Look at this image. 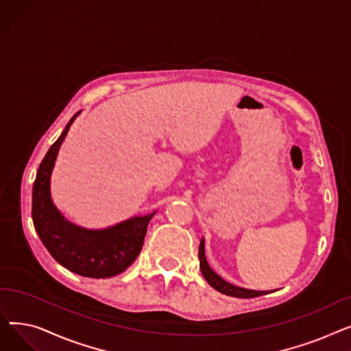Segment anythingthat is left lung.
Masks as SVG:
<instances>
[{
  "mask_svg": "<svg viewBox=\"0 0 351 351\" xmlns=\"http://www.w3.org/2000/svg\"><path fill=\"white\" fill-rule=\"evenodd\" d=\"M199 261H200V270L204 278L206 279V282L216 289L217 291L228 294V296H233V298H241V299H250V298H257V296H263V294L269 293V291H257V290H247V289H242L233 286L228 282H225L220 276H217L208 265L206 257H205V242L200 241L199 245Z\"/></svg>",
  "mask_w": 351,
  "mask_h": 351,
  "instance_id": "1",
  "label": "left lung"
}]
</instances>
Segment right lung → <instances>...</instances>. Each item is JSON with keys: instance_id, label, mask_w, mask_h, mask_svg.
<instances>
[{"instance_id": "1", "label": "right lung", "mask_w": 351, "mask_h": 351, "mask_svg": "<svg viewBox=\"0 0 351 351\" xmlns=\"http://www.w3.org/2000/svg\"><path fill=\"white\" fill-rule=\"evenodd\" d=\"M80 114V112H78ZM52 143L43 159L32 186V222L47 250L60 265L85 278H112L131 266L141 253L146 228L155 213L132 217L104 230H86L72 225L53 206L49 178L68 129Z\"/></svg>"}]
</instances>
